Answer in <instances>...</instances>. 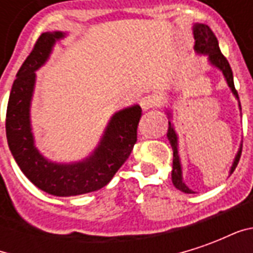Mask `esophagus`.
I'll list each match as a JSON object with an SVG mask.
<instances>
[{
  "label": "esophagus",
  "mask_w": 253,
  "mask_h": 253,
  "mask_svg": "<svg viewBox=\"0 0 253 253\" xmlns=\"http://www.w3.org/2000/svg\"><path fill=\"white\" fill-rule=\"evenodd\" d=\"M159 103V97L154 96V94H146V96H143L142 99L139 100V105H141V108L143 111L149 110V108H153L154 105H157Z\"/></svg>",
  "instance_id": "1"
}]
</instances>
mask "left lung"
I'll return each instance as SVG.
<instances>
[{"label":"left lung","instance_id":"left-lung-1","mask_svg":"<svg viewBox=\"0 0 253 253\" xmlns=\"http://www.w3.org/2000/svg\"><path fill=\"white\" fill-rule=\"evenodd\" d=\"M194 39H195V51L198 54H205L209 57V62L211 63L212 66L219 69L222 72L223 77L228 83L229 88L233 92V94L236 96V99L239 100V93L234 88L233 83V73H232V69H230V65H229L228 59L223 57V54L219 50V46H218V41L214 32L210 30V27L206 24H195L194 25ZM241 110V108H240ZM170 116V114H168ZM167 137L169 139L170 146H172V150H173V164H172V183L173 186L180 190L181 192H186V194H194V191L190 190L188 187L184 184L183 181V177H181V164L180 159H179V150H177V135H176L175 128H173V125L169 122V127H168V132H167ZM240 156H241V148L236 154V159H234L233 164H232V168H230V173H233V170L236 169V167L239 164Z\"/></svg>","mask_w":253,"mask_h":253}]
</instances>
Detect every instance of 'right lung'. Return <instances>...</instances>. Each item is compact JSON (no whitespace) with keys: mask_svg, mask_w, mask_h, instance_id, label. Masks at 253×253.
Wrapping results in <instances>:
<instances>
[{"mask_svg":"<svg viewBox=\"0 0 253 253\" xmlns=\"http://www.w3.org/2000/svg\"><path fill=\"white\" fill-rule=\"evenodd\" d=\"M62 38L65 34L55 31L42 34L36 41L12 85L5 127L9 149L31 183L51 195L73 196L100 190L110 183L137 142L142 110L139 105H132L116 112L111 118L99 146L83 161L58 164L42 156L35 146L30 119L35 72L46 63L55 42Z\"/></svg>","mask_w":253,"mask_h":253,"instance_id":"right-lung-1","label":"right lung"}]
</instances>
